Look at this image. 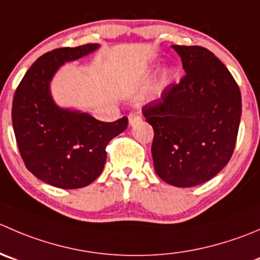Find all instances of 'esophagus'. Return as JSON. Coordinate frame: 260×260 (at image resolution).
I'll return each instance as SVG.
<instances>
[{
    "instance_id": "1",
    "label": "esophagus",
    "mask_w": 260,
    "mask_h": 260,
    "mask_svg": "<svg viewBox=\"0 0 260 260\" xmlns=\"http://www.w3.org/2000/svg\"><path fill=\"white\" fill-rule=\"evenodd\" d=\"M141 119H142V118H141L137 113H131V114L128 115V122H129V125L137 124Z\"/></svg>"
}]
</instances>
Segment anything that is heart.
I'll return each instance as SVG.
<instances>
[{"label":"heart","instance_id":"b5f03b06","mask_svg":"<svg viewBox=\"0 0 260 260\" xmlns=\"http://www.w3.org/2000/svg\"><path fill=\"white\" fill-rule=\"evenodd\" d=\"M164 79H165V80H166V79H169V74H166V75H165V77H164Z\"/></svg>","mask_w":260,"mask_h":260}]
</instances>
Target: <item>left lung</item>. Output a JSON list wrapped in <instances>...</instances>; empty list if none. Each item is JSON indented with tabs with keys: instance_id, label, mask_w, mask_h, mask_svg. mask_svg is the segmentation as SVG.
<instances>
[{
	"instance_id": "8db88e82",
	"label": "left lung",
	"mask_w": 260,
	"mask_h": 260,
	"mask_svg": "<svg viewBox=\"0 0 260 260\" xmlns=\"http://www.w3.org/2000/svg\"><path fill=\"white\" fill-rule=\"evenodd\" d=\"M185 75L157 100L142 108L153 128L156 174L189 188L210 180L226 166L236 145L241 94L226 66L200 45H173Z\"/></svg>"
}]
</instances>
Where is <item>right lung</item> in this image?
<instances>
[{
  "label": "right lung",
  "mask_w": 260,
  "mask_h": 260,
  "mask_svg": "<svg viewBox=\"0 0 260 260\" xmlns=\"http://www.w3.org/2000/svg\"><path fill=\"white\" fill-rule=\"evenodd\" d=\"M98 48L85 44L45 53L15 91L12 125L20 155L30 173L57 188L77 189L92 183L104 169L108 143L128 125L127 117L108 123L87 113L62 109L50 96V80L63 63Z\"/></svg>",
  "instance_id": "add662e5"
}]
</instances>
